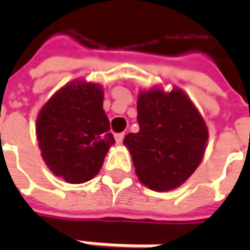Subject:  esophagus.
Segmentation results:
<instances>
[{
    "mask_svg": "<svg viewBox=\"0 0 250 250\" xmlns=\"http://www.w3.org/2000/svg\"><path fill=\"white\" fill-rule=\"evenodd\" d=\"M124 136H125V133H124V132H121V133H115V142H117V145H121V143H122Z\"/></svg>",
    "mask_w": 250,
    "mask_h": 250,
    "instance_id": "esophagus-1",
    "label": "esophagus"
}]
</instances>
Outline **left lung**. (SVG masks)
<instances>
[{
  "mask_svg": "<svg viewBox=\"0 0 250 250\" xmlns=\"http://www.w3.org/2000/svg\"><path fill=\"white\" fill-rule=\"evenodd\" d=\"M139 132L128 133V147L139 181L151 190L181 187L205 156L208 130L195 104L181 89L140 91Z\"/></svg>",
  "mask_w": 250,
  "mask_h": 250,
  "instance_id": "left-lung-1",
  "label": "left lung"
}]
</instances>
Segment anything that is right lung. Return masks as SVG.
I'll use <instances>...</instances> for the list:
<instances>
[{
	"instance_id": "1",
	"label": "right lung",
	"mask_w": 250,
	"mask_h": 250,
	"mask_svg": "<svg viewBox=\"0 0 250 250\" xmlns=\"http://www.w3.org/2000/svg\"><path fill=\"white\" fill-rule=\"evenodd\" d=\"M103 97L100 84L73 81L57 91L37 115L42 157L54 175L68 184L96 177L115 143Z\"/></svg>"
}]
</instances>
